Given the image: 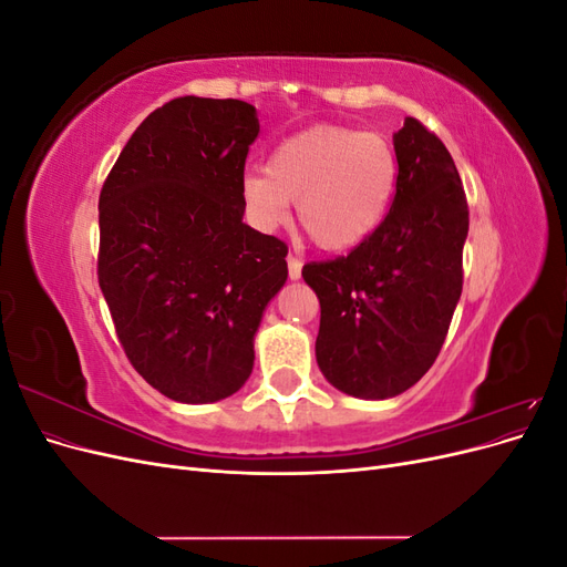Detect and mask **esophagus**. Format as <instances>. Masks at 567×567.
<instances>
[{"label": "esophagus", "mask_w": 567, "mask_h": 567, "mask_svg": "<svg viewBox=\"0 0 567 567\" xmlns=\"http://www.w3.org/2000/svg\"><path fill=\"white\" fill-rule=\"evenodd\" d=\"M286 262H288V277L290 279H300V274H302V260L298 255H293V252H288V257H286Z\"/></svg>", "instance_id": "obj_1"}]
</instances>
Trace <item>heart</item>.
Returning <instances> with one entry per match:
<instances>
[{"label":"heart","instance_id":"1","mask_svg":"<svg viewBox=\"0 0 567 567\" xmlns=\"http://www.w3.org/2000/svg\"><path fill=\"white\" fill-rule=\"evenodd\" d=\"M398 186V158L381 134L315 125L274 146L267 167L246 169L241 200L257 229L300 227L329 252L364 244L383 225Z\"/></svg>","mask_w":567,"mask_h":567}]
</instances>
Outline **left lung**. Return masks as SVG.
Returning a JSON list of instances; mask_svg holds the SVG:
<instances>
[{
    "label": "left lung",
    "instance_id": "left-lung-1",
    "mask_svg": "<svg viewBox=\"0 0 567 567\" xmlns=\"http://www.w3.org/2000/svg\"><path fill=\"white\" fill-rule=\"evenodd\" d=\"M398 186L383 225L350 255L302 267L321 305L317 364L333 388L388 400L433 367L463 288L468 203L437 136L394 132Z\"/></svg>",
    "mask_w": 567,
    "mask_h": 567
}]
</instances>
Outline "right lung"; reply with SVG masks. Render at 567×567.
Instances as JSON below:
<instances>
[{
    "instance_id": "add662e5",
    "label": "right lung",
    "mask_w": 567,
    "mask_h": 567,
    "mask_svg": "<svg viewBox=\"0 0 567 567\" xmlns=\"http://www.w3.org/2000/svg\"><path fill=\"white\" fill-rule=\"evenodd\" d=\"M257 132L246 101L173 99L134 130L101 188V293L130 364L175 402L241 390L288 277V246L244 221Z\"/></svg>"
}]
</instances>
